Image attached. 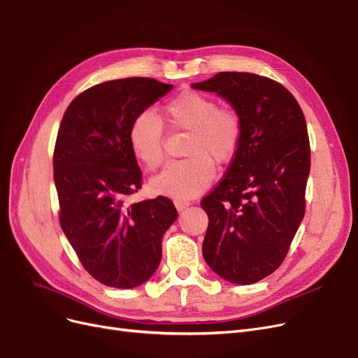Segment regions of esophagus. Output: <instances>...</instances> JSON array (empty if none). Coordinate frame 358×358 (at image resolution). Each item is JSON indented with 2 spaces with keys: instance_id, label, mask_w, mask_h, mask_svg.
Returning a JSON list of instances; mask_svg holds the SVG:
<instances>
[{
  "instance_id": "34e87169",
  "label": "esophagus",
  "mask_w": 358,
  "mask_h": 358,
  "mask_svg": "<svg viewBox=\"0 0 358 358\" xmlns=\"http://www.w3.org/2000/svg\"><path fill=\"white\" fill-rule=\"evenodd\" d=\"M174 205H176L177 211H182V210H186L187 206H190V202H189V201H181V199H176V201H174Z\"/></svg>"
}]
</instances>
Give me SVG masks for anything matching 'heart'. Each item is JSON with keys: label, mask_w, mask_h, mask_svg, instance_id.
<instances>
[{"label": "heart", "mask_w": 358, "mask_h": 358, "mask_svg": "<svg viewBox=\"0 0 358 358\" xmlns=\"http://www.w3.org/2000/svg\"><path fill=\"white\" fill-rule=\"evenodd\" d=\"M168 123L176 129L189 131L184 155L187 159L168 164L148 182L153 194L174 199H192L214 178L217 164H226L236 155L242 123L232 110L194 90L181 92L165 106ZM129 145L134 156L147 169L157 168L164 160V129L156 114L145 110L132 120Z\"/></svg>", "instance_id": "heart-1"}]
</instances>
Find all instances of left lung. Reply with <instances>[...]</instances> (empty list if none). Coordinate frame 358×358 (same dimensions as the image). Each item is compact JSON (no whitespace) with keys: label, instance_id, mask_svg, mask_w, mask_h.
<instances>
[{"label":"left lung","instance_id":"obj_1","mask_svg":"<svg viewBox=\"0 0 358 358\" xmlns=\"http://www.w3.org/2000/svg\"><path fill=\"white\" fill-rule=\"evenodd\" d=\"M193 89L235 110L242 138L224 178L202 199L206 264L234 284L266 278L285 259L305 215L310 169L306 120L282 85L251 73H218Z\"/></svg>","mask_w":358,"mask_h":358}]
</instances>
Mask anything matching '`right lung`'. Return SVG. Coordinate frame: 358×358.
Returning a JSON list of instances; mask_svg holds the SVG:
<instances>
[{
    "label": "right lung",
    "mask_w": 358,
    "mask_h": 358,
    "mask_svg": "<svg viewBox=\"0 0 358 358\" xmlns=\"http://www.w3.org/2000/svg\"><path fill=\"white\" fill-rule=\"evenodd\" d=\"M171 89L145 77L92 86L70 103L57 131L53 178L61 227L103 285L124 290L152 278L162 238L178 217L164 196L126 202L143 180L128 140L131 123Z\"/></svg>",
    "instance_id": "obj_1"
}]
</instances>
